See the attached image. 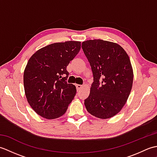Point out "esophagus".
<instances>
[{
  "label": "esophagus",
  "instance_id": "esophagus-1",
  "mask_svg": "<svg viewBox=\"0 0 157 157\" xmlns=\"http://www.w3.org/2000/svg\"><path fill=\"white\" fill-rule=\"evenodd\" d=\"M83 87L82 85L80 84H76V88H77V91H79L81 90V88Z\"/></svg>",
  "mask_w": 157,
  "mask_h": 157
}]
</instances>
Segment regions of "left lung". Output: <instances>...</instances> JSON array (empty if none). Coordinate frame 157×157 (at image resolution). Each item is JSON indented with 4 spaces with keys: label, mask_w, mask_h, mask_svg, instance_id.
Wrapping results in <instances>:
<instances>
[{
    "label": "left lung",
    "mask_w": 157,
    "mask_h": 157,
    "mask_svg": "<svg viewBox=\"0 0 157 157\" xmlns=\"http://www.w3.org/2000/svg\"><path fill=\"white\" fill-rule=\"evenodd\" d=\"M82 48L93 73L94 82L84 105L99 119L113 117L122 109L132 90L134 72L129 56L117 43L89 40Z\"/></svg>",
    "instance_id": "1"
}]
</instances>
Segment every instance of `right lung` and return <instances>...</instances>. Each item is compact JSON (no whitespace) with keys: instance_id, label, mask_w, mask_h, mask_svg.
Returning a JSON list of instances; mask_svg holds the SVG:
<instances>
[{"instance_id":"right-lung-1","label":"right lung","mask_w":157,"mask_h":157,"mask_svg":"<svg viewBox=\"0 0 157 157\" xmlns=\"http://www.w3.org/2000/svg\"><path fill=\"white\" fill-rule=\"evenodd\" d=\"M80 48L79 41L53 43L29 58L23 73L25 94L29 105L42 117H60L74 98L76 88L65 81L69 75L66 69Z\"/></svg>"}]
</instances>
